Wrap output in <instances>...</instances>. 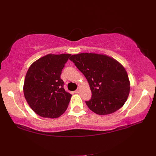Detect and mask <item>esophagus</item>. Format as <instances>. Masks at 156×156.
<instances>
[{
  "instance_id": "obj_1",
  "label": "esophagus",
  "mask_w": 156,
  "mask_h": 156,
  "mask_svg": "<svg viewBox=\"0 0 156 156\" xmlns=\"http://www.w3.org/2000/svg\"><path fill=\"white\" fill-rule=\"evenodd\" d=\"M79 92H80V89H77L75 91V93H76V94H78Z\"/></svg>"
}]
</instances>
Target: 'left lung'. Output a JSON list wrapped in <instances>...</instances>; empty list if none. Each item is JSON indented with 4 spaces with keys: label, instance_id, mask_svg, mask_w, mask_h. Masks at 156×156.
<instances>
[{
    "label": "left lung",
    "instance_id": "left-lung-1",
    "mask_svg": "<svg viewBox=\"0 0 156 156\" xmlns=\"http://www.w3.org/2000/svg\"><path fill=\"white\" fill-rule=\"evenodd\" d=\"M89 83L92 98L86 103L98 115L115 112L124 105L130 92L127 72L121 64L106 55L81 53L69 58Z\"/></svg>",
    "mask_w": 156,
    "mask_h": 156
}]
</instances>
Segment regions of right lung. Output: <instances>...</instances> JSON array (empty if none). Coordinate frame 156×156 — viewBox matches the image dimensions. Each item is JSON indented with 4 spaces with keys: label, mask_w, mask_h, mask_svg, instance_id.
Listing matches in <instances>:
<instances>
[{
    "label": "right lung",
    "mask_w": 156,
    "mask_h": 156,
    "mask_svg": "<svg viewBox=\"0 0 156 156\" xmlns=\"http://www.w3.org/2000/svg\"><path fill=\"white\" fill-rule=\"evenodd\" d=\"M70 54H48L29 67L23 94L30 108L39 116L56 118L68 107L71 94L64 89L62 70Z\"/></svg>",
    "instance_id": "1"
}]
</instances>
